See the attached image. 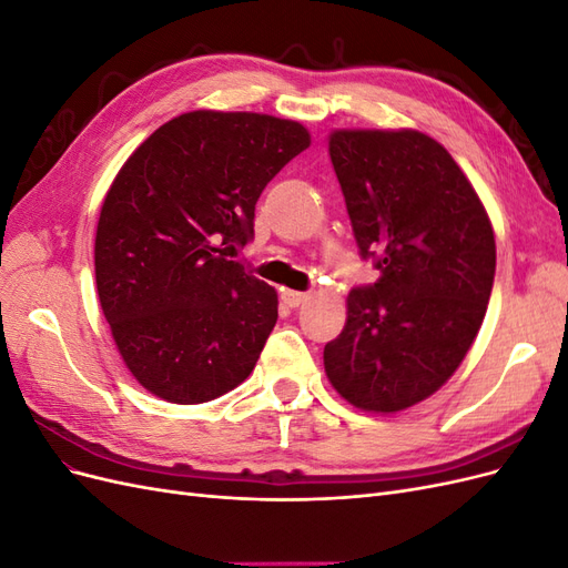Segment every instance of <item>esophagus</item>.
Masks as SVG:
<instances>
[{"instance_id":"esophagus-1","label":"esophagus","mask_w":568,"mask_h":568,"mask_svg":"<svg viewBox=\"0 0 568 568\" xmlns=\"http://www.w3.org/2000/svg\"><path fill=\"white\" fill-rule=\"evenodd\" d=\"M307 298V294H303V291H291V288H282V301L288 305V307H298L303 305Z\"/></svg>"}]
</instances>
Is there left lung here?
<instances>
[{"label": "left lung", "mask_w": 568, "mask_h": 568, "mask_svg": "<svg viewBox=\"0 0 568 568\" xmlns=\"http://www.w3.org/2000/svg\"><path fill=\"white\" fill-rule=\"evenodd\" d=\"M329 156L359 255L379 280L351 291L324 369L351 405L398 412L436 393L471 348L493 291V225L428 134L336 130Z\"/></svg>", "instance_id": "obj_1"}]
</instances>
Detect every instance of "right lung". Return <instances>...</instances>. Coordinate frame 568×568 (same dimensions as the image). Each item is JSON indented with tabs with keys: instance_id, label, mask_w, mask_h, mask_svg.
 <instances>
[{
	"instance_id": "add662e5",
	"label": "right lung",
	"mask_w": 568,
	"mask_h": 568,
	"mask_svg": "<svg viewBox=\"0 0 568 568\" xmlns=\"http://www.w3.org/2000/svg\"><path fill=\"white\" fill-rule=\"evenodd\" d=\"M307 146L294 120L192 111L120 168L97 225V291L128 369L153 395L209 403L253 372L277 291L232 253L253 239L267 182Z\"/></svg>"
}]
</instances>
